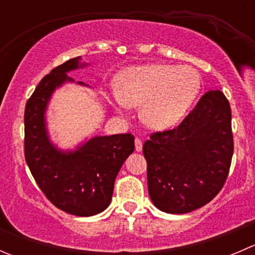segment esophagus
<instances>
[{"label": "esophagus", "mask_w": 255, "mask_h": 255, "mask_svg": "<svg viewBox=\"0 0 255 255\" xmlns=\"http://www.w3.org/2000/svg\"><path fill=\"white\" fill-rule=\"evenodd\" d=\"M134 145H135V150H137V151H140V150H142V148H143V143H142V140L139 139V138H135V140H134Z\"/></svg>", "instance_id": "34e87169"}]
</instances>
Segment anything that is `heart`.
Instances as JSON below:
<instances>
[{"label": "heart", "mask_w": 255, "mask_h": 255, "mask_svg": "<svg viewBox=\"0 0 255 255\" xmlns=\"http://www.w3.org/2000/svg\"><path fill=\"white\" fill-rule=\"evenodd\" d=\"M201 90V78L189 65L151 64L121 74L113 100L121 109L140 106V118L153 129H168L184 118Z\"/></svg>", "instance_id": "heart-1"}]
</instances>
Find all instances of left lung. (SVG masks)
Instances as JSON below:
<instances>
[{"instance_id": "1", "label": "left lung", "mask_w": 255, "mask_h": 255, "mask_svg": "<svg viewBox=\"0 0 255 255\" xmlns=\"http://www.w3.org/2000/svg\"><path fill=\"white\" fill-rule=\"evenodd\" d=\"M231 107L220 91H208L176 128L150 135L143 145L148 191L166 213L191 212L220 192L233 155Z\"/></svg>"}]
</instances>
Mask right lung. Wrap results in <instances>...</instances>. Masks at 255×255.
<instances>
[{
  "mask_svg": "<svg viewBox=\"0 0 255 255\" xmlns=\"http://www.w3.org/2000/svg\"><path fill=\"white\" fill-rule=\"evenodd\" d=\"M84 66L87 64L78 56L53 69L35 87L24 111V155L30 173L51 204L79 217L109 207L118 171L134 150L129 133L96 135L74 150H61L50 140L45 113L51 95L66 82H75L68 73Z\"/></svg>",
  "mask_w": 255,
  "mask_h": 255,
  "instance_id": "1",
  "label": "right lung"
}]
</instances>
